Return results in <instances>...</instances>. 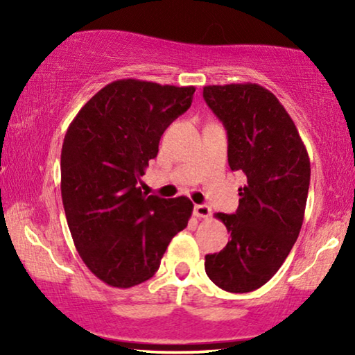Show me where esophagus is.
Masks as SVG:
<instances>
[{
    "label": "esophagus",
    "mask_w": 355,
    "mask_h": 355,
    "mask_svg": "<svg viewBox=\"0 0 355 355\" xmlns=\"http://www.w3.org/2000/svg\"><path fill=\"white\" fill-rule=\"evenodd\" d=\"M193 215H196L197 218H210L211 208L208 205H196L193 207Z\"/></svg>",
    "instance_id": "obj_1"
}]
</instances>
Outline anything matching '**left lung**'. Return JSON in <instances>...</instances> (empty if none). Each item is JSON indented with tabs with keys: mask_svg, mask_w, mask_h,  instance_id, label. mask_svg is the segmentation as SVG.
<instances>
[{
	"mask_svg": "<svg viewBox=\"0 0 355 355\" xmlns=\"http://www.w3.org/2000/svg\"><path fill=\"white\" fill-rule=\"evenodd\" d=\"M227 130V163L245 174L234 215L216 213L231 241L205 255V271L227 293H250L273 278L302 227L310 159L294 121L259 84L203 87Z\"/></svg>",
	"mask_w": 355,
	"mask_h": 355,
	"instance_id": "left-lung-1",
	"label": "left lung"
}]
</instances>
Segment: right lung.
Instances as JSON below:
<instances>
[{
    "label": "right lung",
    "mask_w": 355,
    "mask_h": 355,
    "mask_svg": "<svg viewBox=\"0 0 355 355\" xmlns=\"http://www.w3.org/2000/svg\"><path fill=\"white\" fill-rule=\"evenodd\" d=\"M193 92L196 87L114 80L67 128L61 150L67 226L87 268L113 288L152 278L192 215L187 197L147 196L139 182L164 130L191 108Z\"/></svg>",
    "instance_id": "obj_1"
}]
</instances>
